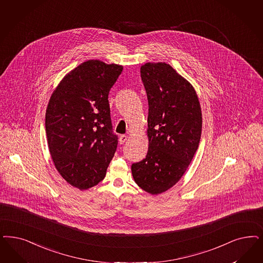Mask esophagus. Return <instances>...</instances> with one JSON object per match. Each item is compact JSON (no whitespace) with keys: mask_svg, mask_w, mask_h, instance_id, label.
Returning a JSON list of instances; mask_svg holds the SVG:
<instances>
[{"mask_svg":"<svg viewBox=\"0 0 263 263\" xmlns=\"http://www.w3.org/2000/svg\"><path fill=\"white\" fill-rule=\"evenodd\" d=\"M127 140H128V136L127 135H121L120 138H119V143L120 144H124Z\"/></svg>","mask_w":263,"mask_h":263,"instance_id":"obj_1","label":"esophagus"}]
</instances>
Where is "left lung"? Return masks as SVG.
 Returning <instances> with one entry per match:
<instances>
[{"instance_id":"1","label":"left lung","mask_w":263,"mask_h":263,"mask_svg":"<svg viewBox=\"0 0 263 263\" xmlns=\"http://www.w3.org/2000/svg\"><path fill=\"white\" fill-rule=\"evenodd\" d=\"M147 101L148 151L132 164L137 184L157 195L181 180L199 145L202 112L194 87L169 64L141 67Z\"/></svg>"}]
</instances>
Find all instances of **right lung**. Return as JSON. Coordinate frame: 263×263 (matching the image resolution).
<instances>
[{"label": "right lung", "instance_id": "add662e5", "mask_svg": "<svg viewBox=\"0 0 263 263\" xmlns=\"http://www.w3.org/2000/svg\"><path fill=\"white\" fill-rule=\"evenodd\" d=\"M123 70L87 60L68 72L52 92L46 112L49 153L65 181L81 191L102 181L118 147L109 92Z\"/></svg>", "mask_w": 263, "mask_h": 263}]
</instances>
